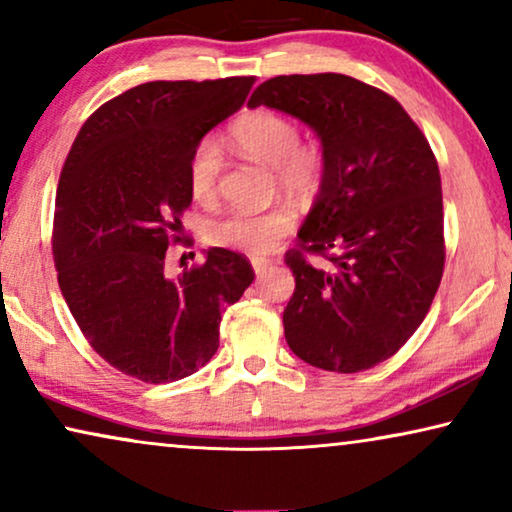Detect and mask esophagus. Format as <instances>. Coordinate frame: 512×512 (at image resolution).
Returning a JSON list of instances; mask_svg holds the SVG:
<instances>
[{
	"label": "esophagus",
	"instance_id": "esophagus-1",
	"mask_svg": "<svg viewBox=\"0 0 512 512\" xmlns=\"http://www.w3.org/2000/svg\"><path fill=\"white\" fill-rule=\"evenodd\" d=\"M251 265H254L256 275L263 277V275H268L272 268H275V261H272V258H254V261H251Z\"/></svg>",
	"mask_w": 512,
	"mask_h": 512
}]
</instances>
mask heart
<instances>
[{
  "instance_id": "1",
  "label": "heart",
  "mask_w": 512,
  "mask_h": 512,
  "mask_svg": "<svg viewBox=\"0 0 512 512\" xmlns=\"http://www.w3.org/2000/svg\"><path fill=\"white\" fill-rule=\"evenodd\" d=\"M298 125L277 111L242 114L230 128L237 153L272 167L277 184L293 193H310L321 184L326 158L319 144L298 142ZM221 156L212 139H202L188 158V193L200 205L214 202L219 191ZM296 226V212L286 205L270 209H233L207 223L205 237L214 247L263 256Z\"/></svg>"
}]
</instances>
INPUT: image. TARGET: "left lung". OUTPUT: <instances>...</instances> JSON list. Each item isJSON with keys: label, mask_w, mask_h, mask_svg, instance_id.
I'll use <instances>...</instances> for the list:
<instances>
[{"label": "left lung", "mask_w": 512, "mask_h": 512, "mask_svg": "<svg viewBox=\"0 0 512 512\" xmlns=\"http://www.w3.org/2000/svg\"><path fill=\"white\" fill-rule=\"evenodd\" d=\"M261 104L310 125L326 158L298 247L284 256L296 277L286 342L314 368L361 373L410 340L440 286L438 160L394 97L352 76H275L251 95L249 107Z\"/></svg>", "instance_id": "left-lung-1"}]
</instances>
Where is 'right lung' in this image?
<instances>
[{
    "instance_id": "add662e5",
    "label": "right lung",
    "mask_w": 512,
    "mask_h": 512,
    "mask_svg": "<svg viewBox=\"0 0 512 512\" xmlns=\"http://www.w3.org/2000/svg\"><path fill=\"white\" fill-rule=\"evenodd\" d=\"M254 81L142 83L90 114L69 149L53 216L58 284L83 338L123 375H193L219 349L221 314L254 282L249 258L221 247L179 279L165 275L193 200L188 158Z\"/></svg>"
}]
</instances>
